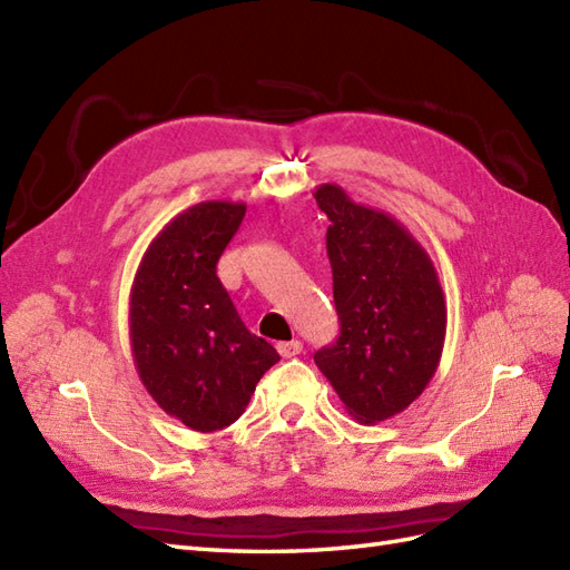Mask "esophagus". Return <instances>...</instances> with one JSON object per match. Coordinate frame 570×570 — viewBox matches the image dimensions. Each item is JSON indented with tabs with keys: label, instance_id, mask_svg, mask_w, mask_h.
<instances>
[{
	"label": "esophagus",
	"instance_id": "esophagus-1",
	"mask_svg": "<svg viewBox=\"0 0 570 570\" xmlns=\"http://www.w3.org/2000/svg\"><path fill=\"white\" fill-rule=\"evenodd\" d=\"M276 350H279V354L282 356H296V354H301L303 352V342L301 340H291V342H279V345H276Z\"/></svg>",
	"mask_w": 570,
	"mask_h": 570
}]
</instances>
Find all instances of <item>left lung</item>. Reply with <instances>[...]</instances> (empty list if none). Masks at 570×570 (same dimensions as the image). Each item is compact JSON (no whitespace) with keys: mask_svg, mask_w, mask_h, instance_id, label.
Listing matches in <instances>:
<instances>
[{"mask_svg":"<svg viewBox=\"0 0 570 570\" xmlns=\"http://www.w3.org/2000/svg\"><path fill=\"white\" fill-rule=\"evenodd\" d=\"M330 218L327 257L340 315L315 364L362 422L389 420L428 389L442 360L446 301L434 264L403 223L352 202L337 184L313 191Z\"/></svg>","mask_w":570,"mask_h":570,"instance_id":"obj_1","label":"left lung"}]
</instances>
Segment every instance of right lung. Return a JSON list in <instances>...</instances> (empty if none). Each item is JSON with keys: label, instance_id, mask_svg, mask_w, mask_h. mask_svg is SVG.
Masks as SVG:
<instances>
[{"label": "right lung", "instance_id": "right-lung-1", "mask_svg": "<svg viewBox=\"0 0 570 570\" xmlns=\"http://www.w3.org/2000/svg\"><path fill=\"white\" fill-rule=\"evenodd\" d=\"M245 208L202 202L181 210L145 249L130 286L128 335L142 386L196 432L233 425L279 362L269 342L243 325L216 274Z\"/></svg>", "mask_w": 570, "mask_h": 570}]
</instances>
